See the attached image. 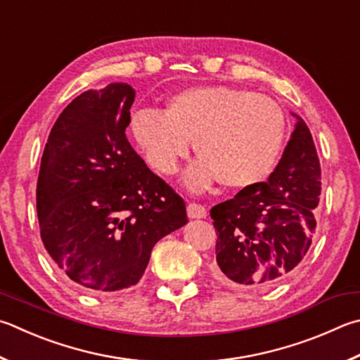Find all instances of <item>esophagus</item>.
Segmentation results:
<instances>
[{"label": "esophagus", "instance_id": "esophagus-1", "mask_svg": "<svg viewBox=\"0 0 360 360\" xmlns=\"http://www.w3.org/2000/svg\"><path fill=\"white\" fill-rule=\"evenodd\" d=\"M206 214V207L200 202H188L187 205V215L191 219H205Z\"/></svg>", "mask_w": 360, "mask_h": 360}]
</instances>
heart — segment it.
Here are the masks:
<instances>
[{
    "mask_svg": "<svg viewBox=\"0 0 360 360\" xmlns=\"http://www.w3.org/2000/svg\"><path fill=\"white\" fill-rule=\"evenodd\" d=\"M132 130L159 173L173 174L192 140L200 160L188 169V187L201 191L217 179L228 188H245L266 179L276 167L286 117L276 101L253 91L195 86L169 97L163 112H136Z\"/></svg>",
    "mask_w": 360,
    "mask_h": 360,
    "instance_id": "obj_1",
    "label": "heart"
}]
</instances>
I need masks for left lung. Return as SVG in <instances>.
<instances>
[{
	"mask_svg": "<svg viewBox=\"0 0 360 360\" xmlns=\"http://www.w3.org/2000/svg\"><path fill=\"white\" fill-rule=\"evenodd\" d=\"M296 117V129L269 179L211 209L217 231L214 276L226 285L267 288L288 276L309 252L321 167L309 127Z\"/></svg>",
	"mask_w": 360,
	"mask_h": 360,
	"instance_id": "1",
	"label": "left lung"
}]
</instances>
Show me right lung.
<instances>
[{
	"label": "right lung",
	"mask_w": 360,
	"mask_h": 360,
	"mask_svg": "<svg viewBox=\"0 0 360 360\" xmlns=\"http://www.w3.org/2000/svg\"><path fill=\"white\" fill-rule=\"evenodd\" d=\"M134 99L126 83L75 97L51 127L39 169L42 243L93 292L139 283L158 240L187 224L184 200L127 140Z\"/></svg>",
	"instance_id": "right-lung-1"
}]
</instances>
